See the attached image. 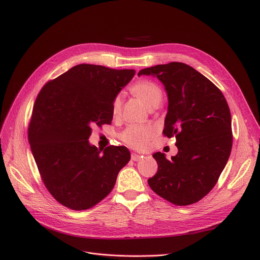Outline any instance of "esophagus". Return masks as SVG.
<instances>
[{"label":"esophagus","instance_id":"1","mask_svg":"<svg viewBox=\"0 0 260 260\" xmlns=\"http://www.w3.org/2000/svg\"><path fill=\"white\" fill-rule=\"evenodd\" d=\"M143 156H141V155H138V154H132V160L133 161H139L141 158H142Z\"/></svg>","mask_w":260,"mask_h":260}]
</instances>
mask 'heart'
<instances>
[{"label":"heart","instance_id":"heart-1","mask_svg":"<svg viewBox=\"0 0 260 260\" xmlns=\"http://www.w3.org/2000/svg\"><path fill=\"white\" fill-rule=\"evenodd\" d=\"M132 92L140 99L149 109L156 108L162 99L161 88L152 81L142 80L134 84ZM122 95L117 94L112 102V114L117 117L120 114ZM155 128L149 124H132L128 125L120 135L121 140L135 149H144L154 138Z\"/></svg>","mask_w":260,"mask_h":260}]
</instances>
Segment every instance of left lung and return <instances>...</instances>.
I'll return each instance as SVG.
<instances>
[{"instance_id": "obj_1", "label": "left lung", "mask_w": 260, "mask_h": 260, "mask_svg": "<svg viewBox=\"0 0 260 260\" xmlns=\"http://www.w3.org/2000/svg\"><path fill=\"white\" fill-rule=\"evenodd\" d=\"M141 75L165 85L169 106L163 135L175 136L178 147L170 160L160 152L153 155L158 171L148 185L176 206L193 204L210 193L229 160L233 135L228 102L208 78L181 62L144 68Z\"/></svg>"}]
</instances>
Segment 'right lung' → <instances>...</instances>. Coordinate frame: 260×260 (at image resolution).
Here are the masks:
<instances>
[{
  "instance_id": "add662e5",
  "label": "right lung",
  "mask_w": 260,
  "mask_h": 260,
  "mask_svg": "<svg viewBox=\"0 0 260 260\" xmlns=\"http://www.w3.org/2000/svg\"><path fill=\"white\" fill-rule=\"evenodd\" d=\"M134 70L79 64L43 86L36 99L28 141L48 192L62 206L87 210L113 189L131 153L125 146L98 149L88 142L93 125L113 120L115 95Z\"/></svg>"
}]
</instances>
